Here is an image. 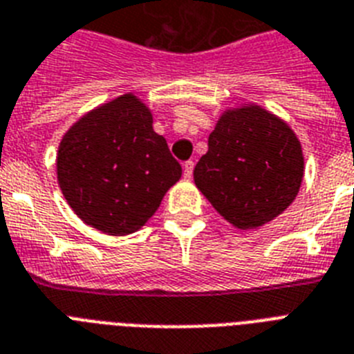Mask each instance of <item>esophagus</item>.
I'll return each mask as SVG.
<instances>
[{
	"instance_id": "34e87169",
	"label": "esophagus",
	"mask_w": 354,
	"mask_h": 354,
	"mask_svg": "<svg viewBox=\"0 0 354 354\" xmlns=\"http://www.w3.org/2000/svg\"><path fill=\"white\" fill-rule=\"evenodd\" d=\"M192 171H194V162H191V160H189V162L183 163V176H185L187 180L192 176Z\"/></svg>"
}]
</instances>
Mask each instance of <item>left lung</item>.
<instances>
[{
	"instance_id": "1",
	"label": "left lung",
	"mask_w": 354,
	"mask_h": 354,
	"mask_svg": "<svg viewBox=\"0 0 354 354\" xmlns=\"http://www.w3.org/2000/svg\"><path fill=\"white\" fill-rule=\"evenodd\" d=\"M304 178L295 132L258 105L227 111L194 167V183L227 222L254 229L297 198Z\"/></svg>"
}]
</instances>
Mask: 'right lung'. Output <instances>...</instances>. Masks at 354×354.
<instances>
[{
    "mask_svg": "<svg viewBox=\"0 0 354 354\" xmlns=\"http://www.w3.org/2000/svg\"><path fill=\"white\" fill-rule=\"evenodd\" d=\"M180 176L182 165L152 129L151 111L132 94L83 116L57 151V182L68 205L112 236L145 225Z\"/></svg>",
    "mask_w": 354,
    "mask_h": 354,
    "instance_id": "add662e5",
    "label": "right lung"
}]
</instances>
